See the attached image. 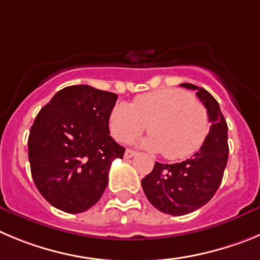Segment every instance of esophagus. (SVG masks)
<instances>
[{
    "mask_svg": "<svg viewBox=\"0 0 260 260\" xmlns=\"http://www.w3.org/2000/svg\"><path fill=\"white\" fill-rule=\"evenodd\" d=\"M137 153H138V152L132 151V149H126L125 157H126V158H132V157H134Z\"/></svg>",
    "mask_w": 260,
    "mask_h": 260,
    "instance_id": "obj_1",
    "label": "esophagus"
}]
</instances>
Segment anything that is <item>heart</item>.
I'll return each mask as SVG.
<instances>
[{
	"label": "heart",
	"instance_id": "obj_1",
	"mask_svg": "<svg viewBox=\"0 0 260 260\" xmlns=\"http://www.w3.org/2000/svg\"><path fill=\"white\" fill-rule=\"evenodd\" d=\"M146 125L151 135L143 146L161 151L169 159H179L201 147L209 133V116L199 101L178 89L139 95L132 104H116L109 113V132L118 142L134 140Z\"/></svg>",
	"mask_w": 260,
	"mask_h": 260
}]
</instances>
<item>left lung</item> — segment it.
I'll list each match as a JSON object with an SVG mask.
<instances>
[{
    "mask_svg": "<svg viewBox=\"0 0 260 260\" xmlns=\"http://www.w3.org/2000/svg\"><path fill=\"white\" fill-rule=\"evenodd\" d=\"M194 90L204 104L210 121V132L201 148L179 164H154V168L142 179L148 201L157 210L170 215H185L208 204L222 183L227 166L228 126L218 102L202 87L180 83Z\"/></svg>",
    "mask_w": 260,
    "mask_h": 260,
    "instance_id": "obj_1",
    "label": "left lung"
}]
</instances>
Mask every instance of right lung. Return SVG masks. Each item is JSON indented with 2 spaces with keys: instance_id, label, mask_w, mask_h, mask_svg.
Listing matches in <instances>:
<instances>
[{
  "instance_id": "1",
  "label": "right lung",
  "mask_w": 260,
  "mask_h": 260,
  "mask_svg": "<svg viewBox=\"0 0 260 260\" xmlns=\"http://www.w3.org/2000/svg\"><path fill=\"white\" fill-rule=\"evenodd\" d=\"M116 101L114 92L75 85L56 92L38 112L28 138L30 173L54 208L77 214L101 200L112 161L125 153L109 135Z\"/></svg>"
}]
</instances>
